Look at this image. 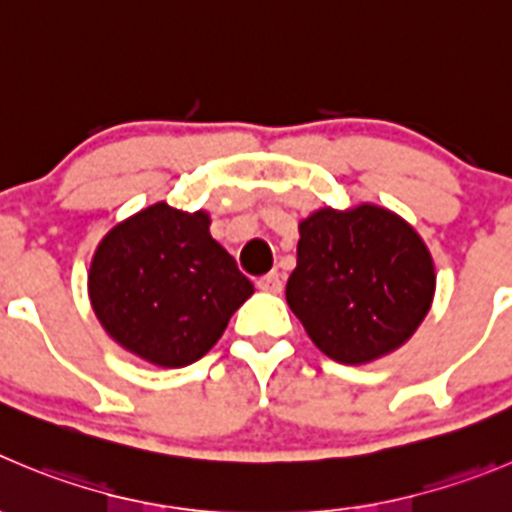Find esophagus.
Returning <instances> with one entry per match:
<instances>
[{
  "label": "esophagus",
  "mask_w": 512,
  "mask_h": 512,
  "mask_svg": "<svg viewBox=\"0 0 512 512\" xmlns=\"http://www.w3.org/2000/svg\"><path fill=\"white\" fill-rule=\"evenodd\" d=\"M257 288H260L262 293H280V290H283V275H280V272H267V275H262V278L257 280Z\"/></svg>",
  "instance_id": "34e87169"
}]
</instances>
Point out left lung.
I'll return each mask as SVG.
<instances>
[{"mask_svg":"<svg viewBox=\"0 0 512 512\" xmlns=\"http://www.w3.org/2000/svg\"><path fill=\"white\" fill-rule=\"evenodd\" d=\"M285 298L310 341L338 364H369L417 331L434 262L412 224L376 204L318 209L298 224Z\"/></svg>","mask_w":512,"mask_h":512,"instance_id":"1","label":"left lung"}]
</instances>
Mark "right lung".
I'll use <instances>...</instances> for the list:
<instances>
[{
  "instance_id": "add662e5",
  "label": "right lung",
  "mask_w": 512,
  "mask_h": 512,
  "mask_svg": "<svg viewBox=\"0 0 512 512\" xmlns=\"http://www.w3.org/2000/svg\"><path fill=\"white\" fill-rule=\"evenodd\" d=\"M88 293L113 341L148 364L181 369L222 338L255 288L209 234L207 212L159 202L105 234Z\"/></svg>"
}]
</instances>
